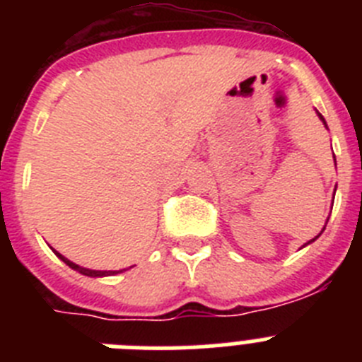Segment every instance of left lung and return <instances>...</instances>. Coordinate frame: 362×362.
Here are the masks:
<instances>
[{"instance_id": "obj_1", "label": "left lung", "mask_w": 362, "mask_h": 362, "mask_svg": "<svg viewBox=\"0 0 362 362\" xmlns=\"http://www.w3.org/2000/svg\"><path fill=\"white\" fill-rule=\"evenodd\" d=\"M319 117H321V119H322V123H325V117H322L321 114H319ZM325 124H326V123H325ZM334 159H335V156H334ZM312 241H313V239H312ZM312 241H310V243H312Z\"/></svg>"}]
</instances>
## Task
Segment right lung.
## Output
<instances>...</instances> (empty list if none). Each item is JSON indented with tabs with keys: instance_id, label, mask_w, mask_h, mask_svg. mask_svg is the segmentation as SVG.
I'll return each instance as SVG.
<instances>
[{
	"instance_id": "right-lung-1",
	"label": "right lung",
	"mask_w": 362,
	"mask_h": 362,
	"mask_svg": "<svg viewBox=\"0 0 362 362\" xmlns=\"http://www.w3.org/2000/svg\"><path fill=\"white\" fill-rule=\"evenodd\" d=\"M54 254H56L57 257L62 259L63 263H66L70 268H74V270H78L79 274H83V276H88V277H103V276H114V274H117V272H112V270H110V272H107V270L101 272V270H88V268H81V267H78V264H76V263H72V261H69V259H66V257H63V255L59 254V252L54 250ZM119 272H121V270H119Z\"/></svg>"
}]
</instances>
